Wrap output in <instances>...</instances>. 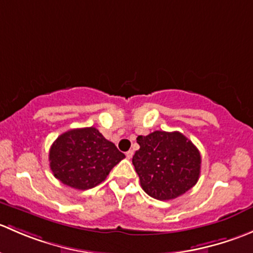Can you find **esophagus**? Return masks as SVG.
Returning a JSON list of instances; mask_svg holds the SVG:
<instances>
[{
  "label": "esophagus",
  "mask_w": 253,
  "mask_h": 253,
  "mask_svg": "<svg viewBox=\"0 0 253 253\" xmlns=\"http://www.w3.org/2000/svg\"><path fill=\"white\" fill-rule=\"evenodd\" d=\"M132 157H133V150H128V152L126 153V158L127 159H131Z\"/></svg>",
  "instance_id": "obj_1"
}]
</instances>
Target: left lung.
<instances>
[{
	"mask_svg": "<svg viewBox=\"0 0 253 253\" xmlns=\"http://www.w3.org/2000/svg\"><path fill=\"white\" fill-rule=\"evenodd\" d=\"M132 163L145 193L159 201L174 200L197 183L201 154L180 132L154 131L138 136Z\"/></svg>",
	"mask_w": 253,
	"mask_h": 253,
	"instance_id": "obj_1",
	"label": "left lung"
}]
</instances>
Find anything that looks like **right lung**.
<instances>
[{
	"label": "right lung",
	"mask_w": 253,
	"mask_h": 253,
	"mask_svg": "<svg viewBox=\"0 0 253 253\" xmlns=\"http://www.w3.org/2000/svg\"><path fill=\"white\" fill-rule=\"evenodd\" d=\"M124 158V153L95 127L65 132L52 143L48 153L53 176L76 190L98 186Z\"/></svg>",
	"instance_id": "obj_1"
}]
</instances>
